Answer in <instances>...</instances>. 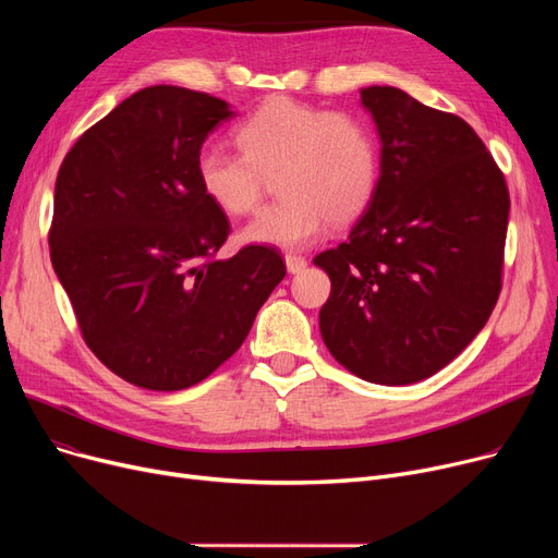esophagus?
<instances>
[{
  "label": "esophagus",
  "mask_w": 558,
  "mask_h": 558,
  "mask_svg": "<svg viewBox=\"0 0 558 558\" xmlns=\"http://www.w3.org/2000/svg\"><path fill=\"white\" fill-rule=\"evenodd\" d=\"M284 264H287V271L289 274H301L307 267V259L301 255H284Z\"/></svg>",
  "instance_id": "34e87169"
}]
</instances>
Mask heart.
<instances>
[{
	"instance_id": "obj_1",
	"label": "heart",
	"mask_w": 558,
	"mask_h": 558,
	"mask_svg": "<svg viewBox=\"0 0 558 558\" xmlns=\"http://www.w3.org/2000/svg\"><path fill=\"white\" fill-rule=\"evenodd\" d=\"M234 140L240 151L205 146L196 173L205 196L230 217L255 213L276 179L280 201L244 228V242L305 248L328 221L360 219L377 192V140L353 112L274 97L234 129Z\"/></svg>"
}]
</instances>
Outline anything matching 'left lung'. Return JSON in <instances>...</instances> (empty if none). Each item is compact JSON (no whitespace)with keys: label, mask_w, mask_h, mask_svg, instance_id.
Returning a JSON list of instances; mask_svg holds the SVG:
<instances>
[{"label":"left lung","mask_w":558,"mask_h":558,"mask_svg":"<svg viewBox=\"0 0 558 558\" xmlns=\"http://www.w3.org/2000/svg\"><path fill=\"white\" fill-rule=\"evenodd\" d=\"M379 185L337 248L314 257L332 291L318 326L332 357L373 385H414L471 343L502 289L509 190L461 117L391 85L362 90Z\"/></svg>","instance_id":"8db88e82"}]
</instances>
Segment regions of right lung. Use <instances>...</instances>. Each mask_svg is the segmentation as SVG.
Here are the masks:
<instances>
[{
  "mask_svg": "<svg viewBox=\"0 0 558 558\" xmlns=\"http://www.w3.org/2000/svg\"><path fill=\"white\" fill-rule=\"evenodd\" d=\"M232 114L187 87H144L58 169L53 271L87 348L135 387L181 391L215 373L287 274L274 246L217 257L230 223L205 196L196 160Z\"/></svg>",
  "mask_w": 558,
  "mask_h": 558,
  "instance_id": "right-lung-1",
  "label": "right lung"
}]
</instances>
